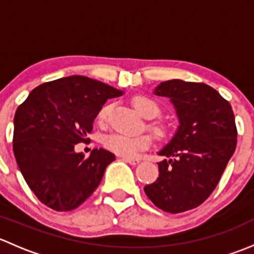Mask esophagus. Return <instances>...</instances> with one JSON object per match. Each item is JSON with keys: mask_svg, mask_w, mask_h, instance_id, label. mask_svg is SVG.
I'll use <instances>...</instances> for the list:
<instances>
[{"mask_svg": "<svg viewBox=\"0 0 254 254\" xmlns=\"http://www.w3.org/2000/svg\"><path fill=\"white\" fill-rule=\"evenodd\" d=\"M123 161H125V162L130 163V165H132V166L139 165V162H140L139 160H134V158H127V157H123Z\"/></svg>", "mask_w": 254, "mask_h": 254, "instance_id": "34e87169", "label": "esophagus"}]
</instances>
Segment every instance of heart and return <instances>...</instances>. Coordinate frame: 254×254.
<instances>
[{
  "mask_svg": "<svg viewBox=\"0 0 254 254\" xmlns=\"http://www.w3.org/2000/svg\"><path fill=\"white\" fill-rule=\"evenodd\" d=\"M132 106L136 109V112L146 119H152L157 117L160 113L157 103L147 97L139 96L132 99ZM109 113V107L106 106L98 113V122L103 123L107 119V115ZM156 132L158 135H162V130L160 127H156ZM152 145V139L148 135H140V136H127L122 134H111L104 139V146L109 151L118 156L127 158H134L139 155L141 151L147 150Z\"/></svg>",
  "mask_w": 254,
  "mask_h": 254,
  "instance_id": "heart-1",
  "label": "heart"
}]
</instances>
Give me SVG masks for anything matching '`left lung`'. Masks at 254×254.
Returning <instances> with one entry per match:
<instances>
[{
	"instance_id": "left-lung-1",
	"label": "left lung",
	"mask_w": 254,
	"mask_h": 254,
	"mask_svg": "<svg viewBox=\"0 0 254 254\" xmlns=\"http://www.w3.org/2000/svg\"><path fill=\"white\" fill-rule=\"evenodd\" d=\"M153 94L170 98L179 125L158 151L157 181L145 186L146 195L161 210L194 209L212 193L234 155L237 129L231 104L205 83L170 79Z\"/></svg>"
}]
</instances>
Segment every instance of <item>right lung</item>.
<instances>
[{"label": "right lung", "mask_w": 254, "mask_h": 254, "mask_svg": "<svg viewBox=\"0 0 254 254\" xmlns=\"http://www.w3.org/2000/svg\"><path fill=\"white\" fill-rule=\"evenodd\" d=\"M123 93L104 82L73 75L40 84L18 107L14 157L43 204L68 211L96 190L115 156L94 148L84 157L76 152L75 145L86 141L104 103Z\"/></svg>", "instance_id": "1"}]
</instances>
